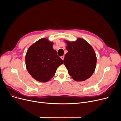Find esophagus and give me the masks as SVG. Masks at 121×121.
<instances>
[{"mask_svg":"<svg viewBox=\"0 0 121 121\" xmlns=\"http://www.w3.org/2000/svg\"><path fill=\"white\" fill-rule=\"evenodd\" d=\"M61 58L63 60H64V56H62L61 57Z\"/></svg>","mask_w":121,"mask_h":121,"instance_id":"obj_1","label":"esophagus"}]
</instances>
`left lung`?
I'll return each mask as SVG.
<instances>
[{"instance_id": "1", "label": "left lung", "mask_w": 121, "mask_h": 121, "mask_svg": "<svg viewBox=\"0 0 121 121\" xmlns=\"http://www.w3.org/2000/svg\"><path fill=\"white\" fill-rule=\"evenodd\" d=\"M65 42L68 53L63 62L69 75L77 81H84L90 78L97 63V57L93 48L82 38H78L75 42Z\"/></svg>"}]
</instances>
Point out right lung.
<instances>
[{
	"mask_svg": "<svg viewBox=\"0 0 121 121\" xmlns=\"http://www.w3.org/2000/svg\"><path fill=\"white\" fill-rule=\"evenodd\" d=\"M53 43L42 38L31 46L25 55L27 70L35 80L46 82L52 79L63 60L53 48Z\"/></svg>",
	"mask_w": 121,
	"mask_h": 121,
	"instance_id": "add662e5",
	"label": "right lung"
}]
</instances>
